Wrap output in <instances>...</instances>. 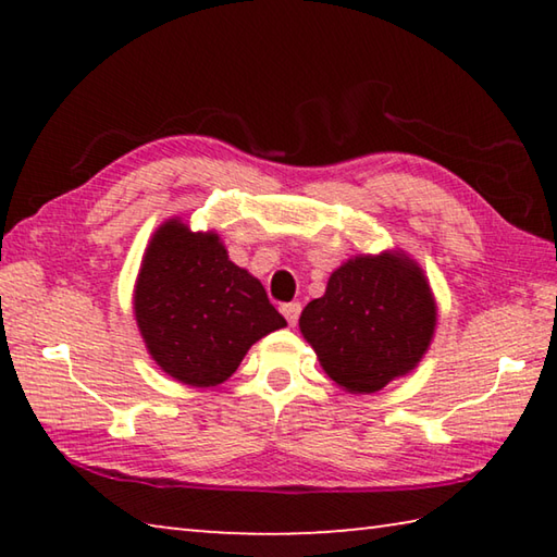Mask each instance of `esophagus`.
Returning <instances> with one entry per match:
<instances>
[{"label":"esophagus","instance_id":"34e87169","mask_svg":"<svg viewBox=\"0 0 557 557\" xmlns=\"http://www.w3.org/2000/svg\"><path fill=\"white\" fill-rule=\"evenodd\" d=\"M299 312H301V305H299V301H287V305H282V314H285V319L289 322V326H295V324H297Z\"/></svg>","mask_w":557,"mask_h":557}]
</instances>
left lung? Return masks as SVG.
Segmentation results:
<instances>
[{"label": "left lung", "mask_w": 557, "mask_h": 557, "mask_svg": "<svg viewBox=\"0 0 557 557\" xmlns=\"http://www.w3.org/2000/svg\"><path fill=\"white\" fill-rule=\"evenodd\" d=\"M435 322L437 307L422 270L383 252L332 272L324 297L301 312L299 329L329 379L351 393H375L418 366Z\"/></svg>", "instance_id": "left-lung-1"}]
</instances>
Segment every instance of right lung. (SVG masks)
<instances>
[{"label":"right lung","instance_id":"add662e5","mask_svg":"<svg viewBox=\"0 0 557 557\" xmlns=\"http://www.w3.org/2000/svg\"><path fill=\"white\" fill-rule=\"evenodd\" d=\"M135 317L162 371L196 388L231 379L258 338L287 326L265 287L228 260L215 233L166 221L145 252Z\"/></svg>","mask_w":557,"mask_h":557}]
</instances>
